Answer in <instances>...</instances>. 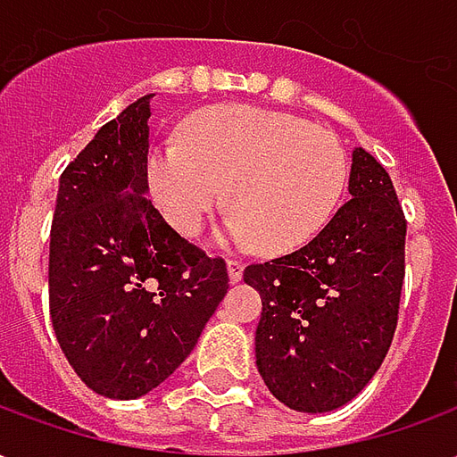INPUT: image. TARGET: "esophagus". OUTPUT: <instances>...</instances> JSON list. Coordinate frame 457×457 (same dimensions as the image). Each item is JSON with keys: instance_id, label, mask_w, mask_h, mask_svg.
Here are the masks:
<instances>
[{"instance_id": "obj_1", "label": "esophagus", "mask_w": 457, "mask_h": 457, "mask_svg": "<svg viewBox=\"0 0 457 457\" xmlns=\"http://www.w3.org/2000/svg\"><path fill=\"white\" fill-rule=\"evenodd\" d=\"M242 271H245V264L242 262H228V277L232 284H237V281H242Z\"/></svg>"}]
</instances>
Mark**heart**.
Returning <instances> with one entry per match:
<instances>
[{"label":"heart","instance_id":"1","mask_svg":"<svg viewBox=\"0 0 457 457\" xmlns=\"http://www.w3.org/2000/svg\"><path fill=\"white\" fill-rule=\"evenodd\" d=\"M347 173V154L330 131L249 104L190 114L180 141L146 154V188L170 228L193 237L225 188V235L267 254L294 252L326 228Z\"/></svg>","mask_w":457,"mask_h":457}]
</instances>
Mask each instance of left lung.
I'll return each mask as SVG.
<instances>
[{
	"label": "left lung",
	"mask_w": 457,
	"mask_h": 457,
	"mask_svg": "<svg viewBox=\"0 0 457 457\" xmlns=\"http://www.w3.org/2000/svg\"><path fill=\"white\" fill-rule=\"evenodd\" d=\"M347 190L353 198L306 247L245 269L262 296L257 370L294 411H333L354 399L399 320L406 220L392 179L354 149Z\"/></svg>",
	"instance_id": "obj_1"
}]
</instances>
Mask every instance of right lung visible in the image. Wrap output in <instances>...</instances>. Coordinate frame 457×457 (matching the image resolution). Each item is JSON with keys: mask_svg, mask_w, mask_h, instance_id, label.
<instances>
[{"mask_svg": "<svg viewBox=\"0 0 457 457\" xmlns=\"http://www.w3.org/2000/svg\"><path fill=\"white\" fill-rule=\"evenodd\" d=\"M151 97L107 121L61 176L48 306L93 392L137 399L179 370L229 288L228 267L146 200Z\"/></svg>", "mask_w": 457, "mask_h": 457, "instance_id": "add662e5", "label": "right lung"}]
</instances>
